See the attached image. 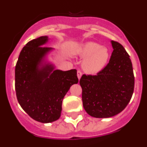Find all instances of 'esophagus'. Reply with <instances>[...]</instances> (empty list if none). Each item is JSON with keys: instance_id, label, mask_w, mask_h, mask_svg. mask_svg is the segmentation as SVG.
Segmentation results:
<instances>
[{"instance_id": "34e87169", "label": "esophagus", "mask_w": 147, "mask_h": 147, "mask_svg": "<svg viewBox=\"0 0 147 147\" xmlns=\"http://www.w3.org/2000/svg\"><path fill=\"white\" fill-rule=\"evenodd\" d=\"M82 74L81 71L78 70V71H77V77H78V79H79V80H80V78H81V76H82Z\"/></svg>"}]
</instances>
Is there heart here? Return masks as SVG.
Returning <instances> with one entry per match:
<instances>
[{"instance_id":"b5f03b06","label":"heart","mask_w":147,"mask_h":147,"mask_svg":"<svg viewBox=\"0 0 147 147\" xmlns=\"http://www.w3.org/2000/svg\"><path fill=\"white\" fill-rule=\"evenodd\" d=\"M78 54L85 57L83 68L89 74H96L105 67L109 58L107 48L93 42L84 43L77 50Z\"/></svg>"}]
</instances>
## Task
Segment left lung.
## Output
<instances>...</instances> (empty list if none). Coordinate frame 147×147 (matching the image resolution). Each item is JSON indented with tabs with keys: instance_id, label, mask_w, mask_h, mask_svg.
<instances>
[{
	"instance_id": "8db88e82",
	"label": "left lung",
	"mask_w": 147,
	"mask_h": 147,
	"mask_svg": "<svg viewBox=\"0 0 147 147\" xmlns=\"http://www.w3.org/2000/svg\"><path fill=\"white\" fill-rule=\"evenodd\" d=\"M113 51L108 64L96 75L80 80L83 107L95 118H110L124 110L132 98L135 77L131 59L123 45L111 41Z\"/></svg>"
}]
</instances>
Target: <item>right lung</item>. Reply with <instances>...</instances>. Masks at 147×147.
I'll list each match as a JSON object with an SVG mask.
<instances>
[{
  "mask_svg": "<svg viewBox=\"0 0 147 147\" xmlns=\"http://www.w3.org/2000/svg\"><path fill=\"white\" fill-rule=\"evenodd\" d=\"M47 36L34 39L21 50L15 66V91L23 110L34 120L50 123L59 119L63 98L71 86L78 83L76 70H54L41 65L52 48L42 46Z\"/></svg>",
  "mask_w": 147,
  "mask_h": 147,
  "instance_id": "add662e5",
  "label": "right lung"
}]
</instances>
